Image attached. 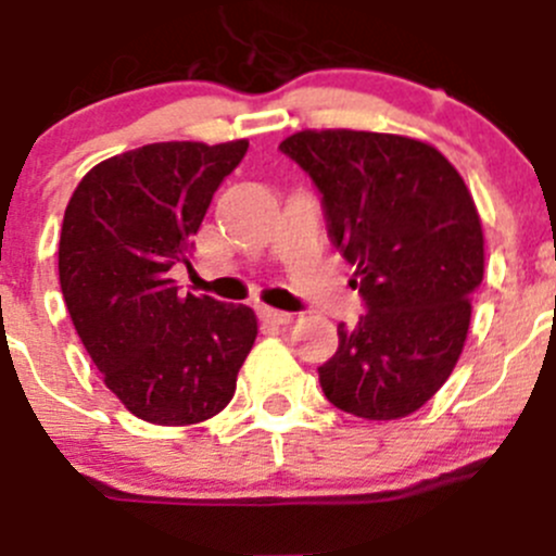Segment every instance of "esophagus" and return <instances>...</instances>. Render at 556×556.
Segmentation results:
<instances>
[{
    "label": "esophagus",
    "mask_w": 556,
    "mask_h": 556,
    "mask_svg": "<svg viewBox=\"0 0 556 556\" xmlns=\"http://www.w3.org/2000/svg\"><path fill=\"white\" fill-rule=\"evenodd\" d=\"M260 318L268 324H277V327H285V324L293 321V315L282 313V309H274V307H260Z\"/></svg>",
    "instance_id": "1"
}]
</instances>
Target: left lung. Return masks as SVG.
<instances>
[{"instance_id": "left-lung-1", "label": "left lung", "mask_w": 556, "mask_h": 556, "mask_svg": "<svg viewBox=\"0 0 556 556\" xmlns=\"http://www.w3.org/2000/svg\"><path fill=\"white\" fill-rule=\"evenodd\" d=\"M321 191L329 238L365 299L357 327L318 368L343 413L393 421L443 388L463 354L484 235L471 191L434 147L407 135L302 129L279 143Z\"/></svg>"}]
</instances>
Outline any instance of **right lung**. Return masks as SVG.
I'll return each mask as SVG.
<instances>
[{
	"instance_id": "add662e5",
	"label": "right lung",
	"mask_w": 556,
	"mask_h": 556,
	"mask_svg": "<svg viewBox=\"0 0 556 556\" xmlns=\"http://www.w3.org/2000/svg\"><path fill=\"white\" fill-rule=\"evenodd\" d=\"M249 141L149 143L79 179L60 229L58 268L74 329L104 384L141 421L188 427L222 413L257 338L247 304L179 296L210 199Z\"/></svg>"
}]
</instances>
